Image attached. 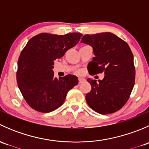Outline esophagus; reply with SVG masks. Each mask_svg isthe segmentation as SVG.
<instances>
[{"label": "esophagus", "instance_id": "obj_1", "mask_svg": "<svg viewBox=\"0 0 149 149\" xmlns=\"http://www.w3.org/2000/svg\"><path fill=\"white\" fill-rule=\"evenodd\" d=\"M84 81V79H83L82 77H79V84H81Z\"/></svg>", "mask_w": 149, "mask_h": 149}]
</instances>
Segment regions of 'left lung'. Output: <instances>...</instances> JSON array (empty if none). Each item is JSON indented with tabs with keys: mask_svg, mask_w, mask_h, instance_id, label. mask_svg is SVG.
<instances>
[{
	"mask_svg": "<svg viewBox=\"0 0 149 149\" xmlns=\"http://www.w3.org/2000/svg\"><path fill=\"white\" fill-rule=\"evenodd\" d=\"M81 42L91 46L95 57L88 63L91 75L104 73L102 80L87 79L91 90L86 95L88 106L102 115L120 109L135 84L133 55L127 42L110 32L86 34Z\"/></svg>",
	"mask_w": 149,
	"mask_h": 149,
	"instance_id": "obj_1",
	"label": "left lung"
}]
</instances>
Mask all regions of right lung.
I'll use <instances>...</instances> for the list:
<instances>
[{
	"label": "right lung",
	"instance_id": "right-lung-1",
	"mask_svg": "<svg viewBox=\"0 0 149 149\" xmlns=\"http://www.w3.org/2000/svg\"><path fill=\"white\" fill-rule=\"evenodd\" d=\"M82 34L41 33L30 39L18 61L16 80L21 93L34 110L49 112L61 107L69 90L79 83L74 75L54 77V61L79 42Z\"/></svg>",
	"mask_w": 149,
	"mask_h": 149
}]
</instances>
